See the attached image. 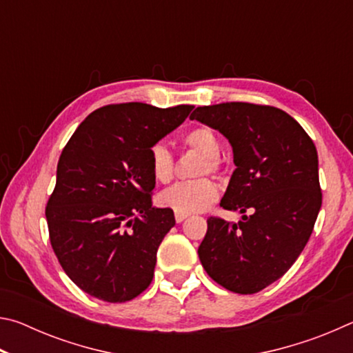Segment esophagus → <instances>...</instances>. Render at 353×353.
Listing matches in <instances>:
<instances>
[{"instance_id":"1","label":"esophagus","mask_w":353,"mask_h":353,"mask_svg":"<svg viewBox=\"0 0 353 353\" xmlns=\"http://www.w3.org/2000/svg\"><path fill=\"white\" fill-rule=\"evenodd\" d=\"M174 216H176V221H177V223H182V221H183V219H187V216H188V214H185V213H179V212H176V214H174Z\"/></svg>"}]
</instances>
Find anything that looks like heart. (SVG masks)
<instances>
[{"label":"heart","mask_w":353,"mask_h":353,"mask_svg":"<svg viewBox=\"0 0 353 353\" xmlns=\"http://www.w3.org/2000/svg\"><path fill=\"white\" fill-rule=\"evenodd\" d=\"M182 145L202 154L198 174L219 172L221 141L218 134L208 126H196L183 135ZM148 165L152 177L160 183L170 182L174 176V157L163 143H154L148 151ZM219 196V188L210 177H199L194 181H182L163 190L159 196V204L179 213L202 212L210 207Z\"/></svg>","instance_id":"heart-1"}]
</instances>
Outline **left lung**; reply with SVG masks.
Returning a JSON list of instances; mask_svg holds the SVG:
<instances>
[{"instance_id":"left-lung-1","label":"left lung","mask_w":353,"mask_h":353,"mask_svg":"<svg viewBox=\"0 0 353 353\" xmlns=\"http://www.w3.org/2000/svg\"><path fill=\"white\" fill-rule=\"evenodd\" d=\"M190 118L230 141L236 170L219 205L243 213L236 224L207 219L199 260L225 290L254 294L282 277L312 236L322 204L318 151L301 124L272 105H202Z\"/></svg>"}]
</instances>
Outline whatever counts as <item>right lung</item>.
<instances>
[{
	"instance_id": "right-lung-1",
	"label": "right lung",
	"mask_w": 353,
	"mask_h": 353,
	"mask_svg": "<svg viewBox=\"0 0 353 353\" xmlns=\"http://www.w3.org/2000/svg\"><path fill=\"white\" fill-rule=\"evenodd\" d=\"M191 110L109 104L65 145L45 214L59 263L87 294L128 302L151 285L157 249L176 219L171 208L152 207L148 151Z\"/></svg>"
}]
</instances>
